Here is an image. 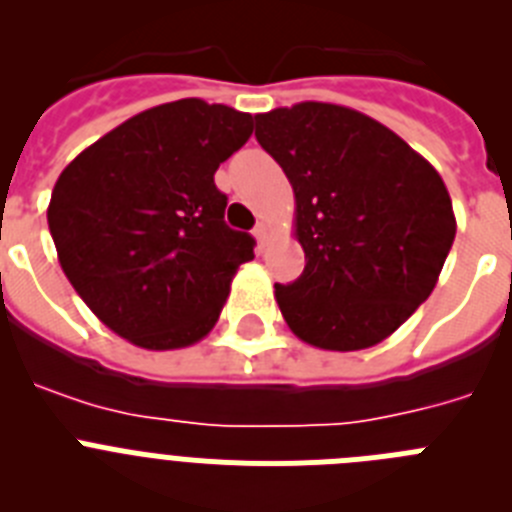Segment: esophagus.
Wrapping results in <instances>:
<instances>
[{
    "label": "esophagus",
    "mask_w": 512,
    "mask_h": 512,
    "mask_svg": "<svg viewBox=\"0 0 512 512\" xmlns=\"http://www.w3.org/2000/svg\"><path fill=\"white\" fill-rule=\"evenodd\" d=\"M271 233H274V230H271L269 223H259L256 225V230H253V235H256V241H259L261 246H266V243H269Z\"/></svg>",
    "instance_id": "1"
}]
</instances>
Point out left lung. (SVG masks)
<instances>
[{
  "mask_svg": "<svg viewBox=\"0 0 512 512\" xmlns=\"http://www.w3.org/2000/svg\"><path fill=\"white\" fill-rule=\"evenodd\" d=\"M256 140L295 192L305 269L274 284L289 330L325 351L392 336L428 300L456 217L441 174L374 117L300 102L256 115Z\"/></svg>",
  "mask_w": 512,
  "mask_h": 512,
  "instance_id": "8db88e82",
  "label": "left lung"
}]
</instances>
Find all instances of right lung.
Masks as SVG:
<instances>
[{
	"label": "right lung",
	"instance_id": "1",
	"mask_svg": "<svg viewBox=\"0 0 512 512\" xmlns=\"http://www.w3.org/2000/svg\"><path fill=\"white\" fill-rule=\"evenodd\" d=\"M253 117L189 97L130 117L58 176L48 228L71 287L125 341L184 348L215 328L253 238L225 225L217 166Z\"/></svg>",
	"mask_w": 512,
	"mask_h": 512
}]
</instances>
